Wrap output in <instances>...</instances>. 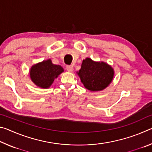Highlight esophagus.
Masks as SVG:
<instances>
[{
    "instance_id": "34e87169",
    "label": "esophagus",
    "mask_w": 152,
    "mask_h": 152,
    "mask_svg": "<svg viewBox=\"0 0 152 152\" xmlns=\"http://www.w3.org/2000/svg\"><path fill=\"white\" fill-rule=\"evenodd\" d=\"M66 70L68 72H72L74 70V68L72 66H66Z\"/></svg>"
}]
</instances>
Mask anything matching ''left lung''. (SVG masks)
I'll use <instances>...</instances> for the list:
<instances>
[{
	"label": "left lung",
	"instance_id": "obj_1",
	"mask_svg": "<svg viewBox=\"0 0 152 152\" xmlns=\"http://www.w3.org/2000/svg\"><path fill=\"white\" fill-rule=\"evenodd\" d=\"M78 75L86 89L99 91L107 88L112 82L114 70L103 61H94L87 58L82 61Z\"/></svg>",
	"mask_w": 152,
	"mask_h": 152
}]
</instances>
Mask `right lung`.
Returning <instances> with one entry per match:
<instances>
[{
  "label": "right lung",
  "instance_id": "obj_1",
  "mask_svg": "<svg viewBox=\"0 0 152 152\" xmlns=\"http://www.w3.org/2000/svg\"><path fill=\"white\" fill-rule=\"evenodd\" d=\"M64 72L62 67L51 62L50 59L33 65L30 69V78L35 85L42 88H48L54 79Z\"/></svg>",
  "mask_w": 152,
  "mask_h": 152
}]
</instances>
